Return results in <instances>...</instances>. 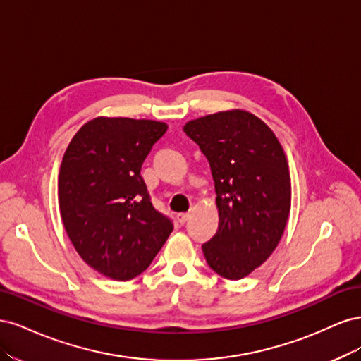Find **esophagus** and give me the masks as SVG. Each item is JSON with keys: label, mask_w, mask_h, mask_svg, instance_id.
Returning a JSON list of instances; mask_svg holds the SVG:
<instances>
[{"label": "esophagus", "mask_w": 361, "mask_h": 361, "mask_svg": "<svg viewBox=\"0 0 361 361\" xmlns=\"http://www.w3.org/2000/svg\"><path fill=\"white\" fill-rule=\"evenodd\" d=\"M190 216H191L190 212H182V214L178 215V220H179L180 224H185V223H187V221L190 220Z\"/></svg>", "instance_id": "esophagus-1"}]
</instances>
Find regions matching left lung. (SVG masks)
Masks as SVG:
<instances>
[{
  "label": "left lung",
  "instance_id": "1",
  "mask_svg": "<svg viewBox=\"0 0 361 361\" xmlns=\"http://www.w3.org/2000/svg\"><path fill=\"white\" fill-rule=\"evenodd\" d=\"M183 130L209 161L218 231L202 245L218 276L241 280L274 253L290 212L288 159L272 129L245 110L190 120Z\"/></svg>",
  "mask_w": 361,
  "mask_h": 361
}]
</instances>
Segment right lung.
Instances as JSON below:
<instances>
[{
	"label": "right lung",
	"instance_id": "1",
	"mask_svg": "<svg viewBox=\"0 0 361 361\" xmlns=\"http://www.w3.org/2000/svg\"><path fill=\"white\" fill-rule=\"evenodd\" d=\"M167 123L99 116L84 123L64 152L59 173L63 226L76 253L102 276L141 274L173 232L150 203L140 170Z\"/></svg>",
	"mask_w": 361,
	"mask_h": 361
}]
</instances>
